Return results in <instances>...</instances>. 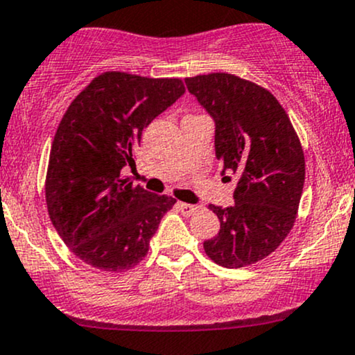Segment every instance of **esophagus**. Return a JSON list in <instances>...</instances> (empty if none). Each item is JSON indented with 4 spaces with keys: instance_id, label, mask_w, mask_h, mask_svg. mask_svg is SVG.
I'll list each match as a JSON object with an SVG mask.
<instances>
[{
    "instance_id": "34e87169",
    "label": "esophagus",
    "mask_w": 355,
    "mask_h": 355,
    "mask_svg": "<svg viewBox=\"0 0 355 355\" xmlns=\"http://www.w3.org/2000/svg\"><path fill=\"white\" fill-rule=\"evenodd\" d=\"M178 208L182 214H184V216H191V214L196 213V211L199 209V206L188 205V202H178Z\"/></svg>"
}]
</instances>
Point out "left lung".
Here are the masks:
<instances>
[{"label":"left lung","mask_w":355,"mask_h":355,"mask_svg":"<svg viewBox=\"0 0 355 355\" xmlns=\"http://www.w3.org/2000/svg\"><path fill=\"white\" fill-rule=\"evenodd\" d=\"M184 82L216 125L223 174L240 176L233 206L209 205L220 231L202 246L226 268L253 265L273 253L295 223L305 182L300 139L280 102L257 83L221 71Z\"/></svg>","instance_id":"8db88e82"}]
</instances>
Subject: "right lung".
I'll use <instances>...</instances> for the list:
<instances>
[{
  "label": "right lung",
  "instance_id": "add662e5",
  "mask_svg": "<svg viewBox=\"0 0 355 355\" xmlns=\"http://www.w3.org/2000/svg\"><path fill=\"white\" fill-rule=\"evenodd\" d=\"M184 94L181 78L103 71L60 121L51 142L45 198L50 220L71 253L103 272L141 263L161 218L176 199L122 176L159 114Z\"/></svg>",
  "mask_w": 355,
  "mask_h": 355
}]
</instances>
